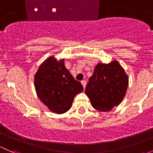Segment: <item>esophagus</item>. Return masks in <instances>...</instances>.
Here are the masks:
<instances>
[{"label":"esophagus","instance_id":"obj_1","mask_svg":"<svg viewBox=\"0 0 153 153\" xmlns=\"http://www.w3.org/2000/svg\"><path fill=\"white\" fill-rule=\"evenodd\" d=\"M81 84H82V85H83V86H84V88L86 87V81H85V80H83V81H81Z\"/></svg>","mask_w":153,"mask_h":153}]
</instances>
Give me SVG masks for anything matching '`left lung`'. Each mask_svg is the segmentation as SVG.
Instances as JSON below:
<instances>
[{
    "label": "left lung",
    "mask_w": 153,
    "mask_h": 153,
    "mask_svg": "<svg viewBox=\"0 0 153 153\" xmlns=\"http://www.w3.org/2000/svg\"><path fill=\"white\" fill-rule=\"evenodd\" d=\"M128 76L117 61L99 63L89 78L86 95L92 106L101 112L110 111L122 101L128 86Z\"/></svg>",
    "instance_id": "1"
}]
</instances>
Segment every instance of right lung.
<instances>
[{"instance_id": "obj_1", "label": "right lung", "mask_w": 153, "mask_h": 153, "mask_svg": "<svg viewBox=\"0 0 153 153\" xmlns=\"http://www.w3.org/2000/svg\"><path fill=\"white\" fill-rule=\"evenodd\" d=\"M35 86L39 99L57 114L67 112L77 94L84 90L65 67L64 59L51 56L41 64L35 75Z\"/></svg>"}]
</instances>
